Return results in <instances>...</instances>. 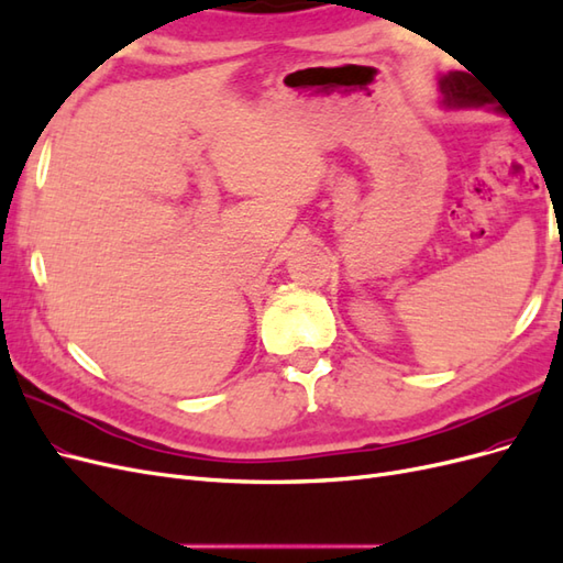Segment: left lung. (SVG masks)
Instances as JSON below:
<instances>
[{"mask_svg":"<svg viewBox=\"0 0 563 563\" xmlns=\"http://www.w3.org/2000/svg\"><path fill=\"white\" fill-rule=\"evenodd\" d=\"M441 106L446 110H470V108H486L490 103L488 93L474 81L467 73H449L437 79Z\"/></svg>","mask_w":563,"mask_h":563,"instance_id":"left-lung-1","label":"left lung"}]
</instances>
